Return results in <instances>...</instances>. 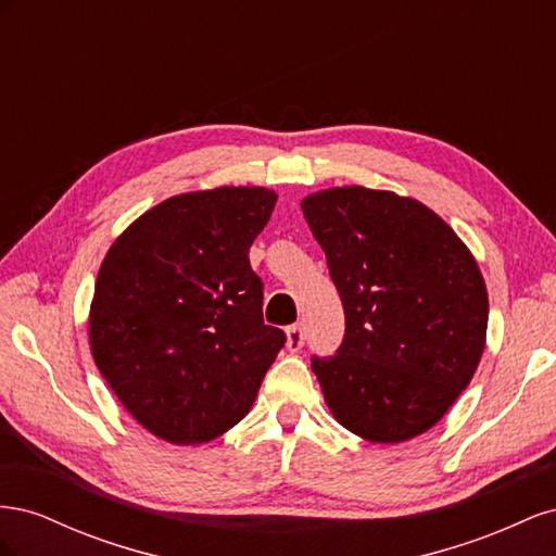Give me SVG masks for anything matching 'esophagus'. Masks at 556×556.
Returning a JSON list of instances; mask_svg holds the SVG:
<instances>
[{
	"mask_svg": "<svg viewBox=\"0 0 556 556\" xmlns=\"http://www.w3.org/2000/svg\"><path fill=\"white\" fill-rule=\"evenodd\" d=\"M288 348L292 350V352H296V350H301L304 348V341H306V333H304V329H301L299 325H292V327H288Z\"/></svg>",
	"mask_w": 556,
	"mask_h": 556,
	"instance_id": "esophagus-1",
	"label": "esophagus"
}]
</instances>
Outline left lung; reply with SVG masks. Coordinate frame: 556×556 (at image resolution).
Returning a JSON list of instances; mask_svg holds the SVG:
<instances>
[{
	"label": "left lung",
	"mask_w": 556,
	"mask_h": 556,
	"mask_svg": "<svg viewBox=\"0 0 556 556\" xmlns=\"http://www.w3.org/2000/svg\"><path fill=\"white\" fill-rule=\"evenodd\" d=\"M339 290L345 333L311 366L339 422L374 443L429 431L473 378L490 301L468 248L439 215L384 190L301 201Z\"/></svg>",
	"instance_id": "obj_1"
}]
</instances>
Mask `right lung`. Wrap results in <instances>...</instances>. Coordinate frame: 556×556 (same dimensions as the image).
<instances>
[{
	"label": "right lung",
	"mask_w": 556,
	"mask_h": 556,
	"mask_svg": "<svg viewBox=\"0 0 556 556\" xmlns=\"http://www.w3.org/2000/svg\"><path fill=\"white\" fill-rule=\"evenodd\" d=\"M276 194L217 188L162 201L106 252L90 308L92 357L157 439L208 443L239 425L288 341L264 325L248 250Z\"/></svg>",
	"instance_id": "1"
}]
</instances>
